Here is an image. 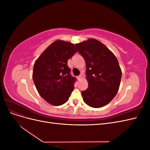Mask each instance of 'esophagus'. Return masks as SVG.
Masks as SVG:
<instances>
[{
    "mask_svg": "<svg viewBox=\"0 0 150 150\" xmlns=\"http://www.w3.org/2000/svg\"><path fill=\"white\" fill-rule=\"evenodd\" d=\"M82 76H83V74H80L79 76H78V80H80L81 78H82Z\"/></svg>",
    "mask_w": 150,
    "mask_h": 150,
    "instance_id": "esophagus-1",
    "label": "esophagus"
}]
</instances>
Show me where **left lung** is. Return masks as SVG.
I'll use <instances>...</instances> for the list:
<instances>
[{
  "label": "left lung",
  "instance_id": "obj_1",
  "mask_svg": "<svg viewBox=\"0 0 150 150\" xmlns=\"http://www.w3.org/2000/svg\"><path fill=\"white\" fill-rule=\"evenodd\" d=\"M75 46L86 61L88 88L81 92L84 101L95 108L106 105L120 88L122 72L117 58L96 39H90Z\"/></svg>",
  "mask_w": 150,
  "mask_h": 150
}]
</instances>
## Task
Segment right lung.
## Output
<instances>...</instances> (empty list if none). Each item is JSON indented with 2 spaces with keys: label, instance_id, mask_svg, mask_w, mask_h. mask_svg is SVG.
Masks as SVG:
<instances>
[{
  "label": "right lung",
  "instance_id": "add662e5",
  "mask_svg": "<svg viewBox=\"0 0 150 150\" xmlns=\"http://www.w3.org/2000/svg\"><path fill=\"white\" fill-rule=\"evenodd\" d=\"M77 51L73 44L58 40L50 45L35 62L34 83L40 96L49 104L60 106L69 99L76 78L71 75L67 64Z\"/></svg>",
  "mask_w": 150,
  "mask_h": 150
}]
</instances>
